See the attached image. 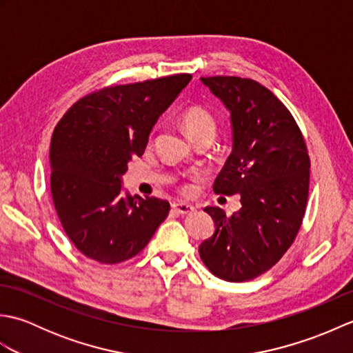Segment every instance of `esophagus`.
I'll return each mask as SVG.
<instances>
[{
    "label": "esophagus",
    "instance_id": "obj_1",
    "mask_svg": "<svg viewBox=\"0 0 353 353\" xmlns=\"http://www.w3.org/2000/svg\"><path fill=\"white\" fill-rule=\"evenodd\" d=\"M172 209H174V211L181 215L194 212V206L190 203H185V201H176V203H172Z\"/></svg>",
    "mask_w": 353,
    "mask_h": 353
}]
</instances>
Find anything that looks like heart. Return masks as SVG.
<instances>
[{
    "label": "heart",
    "mask_w": 353,
    "mask_h": 353,
    "mask_svg": "<svg viewBox=\"0 0 353 353\" xmlns=\"http://www.w3.org/2000/svg\"><path fill=\"white\" fill-rule=\"evenodd\" d=\"M182 127L192 139L200 134H214L216 123L214 115L203 106H191L182 114Z\"/></svg>",
    "instance_id": "b5f03b06"
}]
</instances>
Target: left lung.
<instances>
[{
    "label": "left lung",
    "mask_w": 353,
    "mask_h": 353,
    "mask_svg": "<svg viewBox=\"0 0 353 353\" xmlns=\"http://www.w3.org/2000/svg\"><path fill=\"white\" fill-rule=\"evenodd\" d=\"M230 112L232 153L214 191L239 194L230 216L208 206L215 232L199 247L220 279L244 282L272 268L294 241L310 191V156L302 132L277 97L252 79L201 77Z\"/></svg>",
    "instance_id": "8db88e82"
}]
</instances>
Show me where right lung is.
Instances as JSON below:
<instances>
[{
	"instance_id": "obj_1",
	"label": "right lung",
	"mask_w": 353,
	"mask_h": 353,
	"mask_svg": "<svg viewBox=\"0 0 353 353\" xmlns=\"http://www.w3.org/2000/svg\"><path fill=\"white\" fill-rule=\"evenodd\" d=\"M191 74L104 88L57 123L51 137V196L72 244L101 264H118L144 249L170 203L123 196V174L142 156L150 132Z\"/></svg>"
}]
</instances>
